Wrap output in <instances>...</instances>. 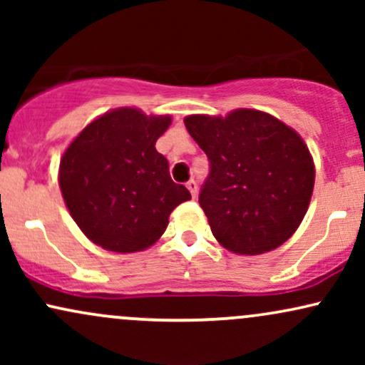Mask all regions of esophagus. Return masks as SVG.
Wrapping results in <instances>:
<instances>
[{
  "mask_svg": "<svg viewBox=\"0 0 365 365\" xmlns=\"http://www.w3.org/2000/svg\"><path fill=\"white\" fill-rule=\"evenodd\" d=\"M187 188L188 190H190V194H192V197H197V182L195 180H190V182H187Z\"/></svg>",
  "mask_w": 365,
  "mask_h": 365,
  "instance_id": "1",
  "label": "esophagus"
}]
</instances>
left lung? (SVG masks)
<instances>
[{
  "instance_id": "8db88e82",
  "label": "left lung",
  "mask_w": 365,
  "mask_h": 365,
  "mask_svg": "<svg viewBox=\"0 0 365 365\" xmlns=\"http://www.w3.org/2000/svg\"><path fill=\"white\" fill-rule=\"evenodd\" d=\"M183 121L209 159L199 202L216 240L244 255L284 244L307 212L316 175L299 133L257 110Z\"/></svg>"
}]
</instances>
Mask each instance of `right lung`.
Instances as JSON below:
<instances>
[{
	"mask_svg": "<svg viewBox=\"0 0 365 365\" xmlns=\"http://www.w3.org/2000/svg\"><path fill=\"white\" fill-rule=\"evenodd\" d=\"M170 116L120 108L82 130L60 163V188L70 215L94 244L111 252L148 249L190 192L170 177L154 144Z\"/></svg>",
	"mask_w": 365,
	"mask_h": 365,
	"instance_id": "add662e5",
	"label": "right lung"
}]
</instances>
